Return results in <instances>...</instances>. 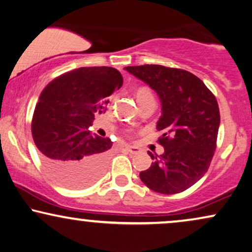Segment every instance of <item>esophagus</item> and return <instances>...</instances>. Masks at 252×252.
Returning <instances> with one entry per match:
<instances>
[{"label": "esophagus", "mask_w": 252, "mask_h": 252, "mask_svg": "<svg viewBox=\"0 0 252 252\" xmlns=\"http://www.w3.org/2000/svg\"><path fill=\"white\" fill-rule=\"evenodd\" d=\"M125 149L130 154H137L140 153V149L137 147H132V146H125Z\"/></svg>", "instance_id": "1"}]
</instances>
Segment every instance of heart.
<instances>
[{"label":"heart","mask_w":252,"mask_h":252,"mask_svg":"<svg viewBox=\"0 0 252 252\" xmlns=\"http://www.w3.org/2000/svg\"><path fill=\"white\" fill-rule=\"evenodd\" d=\"M135 97H136L137 101H140V99H143V98H147V97H154V96L148 88H140V89H137Z\"/></svg>","instance_id":"heart-1"}]
</instances>
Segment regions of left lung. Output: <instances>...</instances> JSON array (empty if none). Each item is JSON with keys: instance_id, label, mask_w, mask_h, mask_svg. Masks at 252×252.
Listing matches in <instances>:
<instances>
[{"instance_id": "8db88e82", "label": "left lung", "mask_w": 252, "mask_h": 252, "mask_svg": "<svg viewBox=\"0 0 252 252\" xmlns=\"http://www.w3.org/2000/svg\"><path fill=\"white\" fill-rule=\"evenodd\" d=\"M125 70L157 93L161 116L157 122L160 156L151 153L154 163L140 172V179L151 190L178 194L195 185L206 173L216 150L220 125L215 95L190 72L161 66L140 65Z\"/></svg>"}]
</instances>
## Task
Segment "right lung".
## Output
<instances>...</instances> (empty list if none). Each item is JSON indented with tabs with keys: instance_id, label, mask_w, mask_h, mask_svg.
<instances>
[{
	"instance_id": "add662e5",
	"label": "right lung",
	"mask_w": 252,
	"mask_h": 252,
	"mask_svg": "<svg viewBox=\"0 0 252 252\" xmlns=\"http://www.w3.org/2000/svg\"><path fill=\"white\" fill-rule=\"evenodd\" d=\"M123 86L118 70L80 67L54 79L34 110L32 135L49 174L67 188H85L105 172L111 140L89 130L95 113Z\"/></svg>"
}]
</instances>
